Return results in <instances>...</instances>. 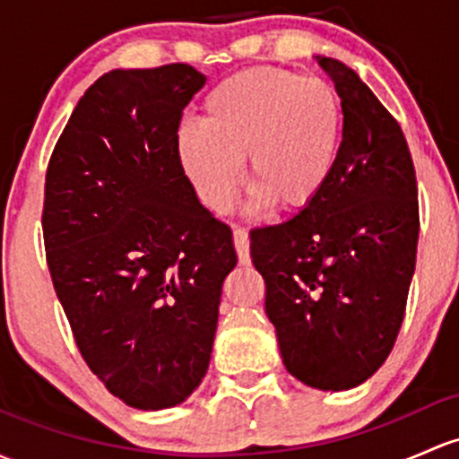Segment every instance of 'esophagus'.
Returning a JSON list of instances; mask_svg holds the SVG:
<instances>
[{
    "instance_id": "obj_1",
    "label": "esophagus",
    "mask_w": 459,
    "mask_h": 459,
    "mask_svg": "<svg viewBox=\"0 0 459 459\" xmlns=\"http://www.w3.org/2000/svg\"><path fill=\"white\" fill-rule=\"evenodd\" d=\"M233 242H235V250H238V257L242 266H248L250 264V239L248 233L244 229H235L233 230Z\"/></svg>"
}]
</instances>
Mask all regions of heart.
<instances>
[{
  "mask_svg": "<svg viewBox=\"0 0 459 459\" xmlns=\"http://www.w3.org/2000/svg\"><path fill=\"white\" fill-rule=\"evenodd\" d=\"M341 125V99L330 83L257 67L206 94L202 125L186 123L178 132V158L209 209L221 213L233 204L244 158L257 204L299 209L330 178Z\"/></svg>",
  "mask_w": 459,
  "mask_h": 459,
  "instance_id": "1",
  "label": "heart"
}]
</instances>
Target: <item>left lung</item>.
<instances>
[{"label": "left lung", "mask_w": 459, "mask_h": 459, "mask_svg": "<svg viewBox=\"0 0 459 459\" xmlns=\"http://www.w3.org/2000/svg\"><path fill=\"white\" fill-rule=\"evenodd\" d=\"M334 81L343 141L323 189L290 220L250 230L286 369L323 392L359 387L387 360L416 270L418 185L395 118L351 67Z\"/></svg>", "instance_id": "left-lung-1"}]
</instances>
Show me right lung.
<instances>
[{
  "mask_svg": "<svg viewBox=\"0 0 459 459\" xmlns=\"http://www.w3.org/2000/svg\"><path fill=\"white\" fill-rule=\"evenodd\" d=\"M206 76L186 64L112 70L52 152L43 242L76 347L109 394L176 407L209 369L233 233L178 158L182 109Z\"/></svg>",
  "mask_w": 459,
  "mask_h": 459,
  "instance_id": "obj_1",
  "label": "right lung"
}]
</instances>
